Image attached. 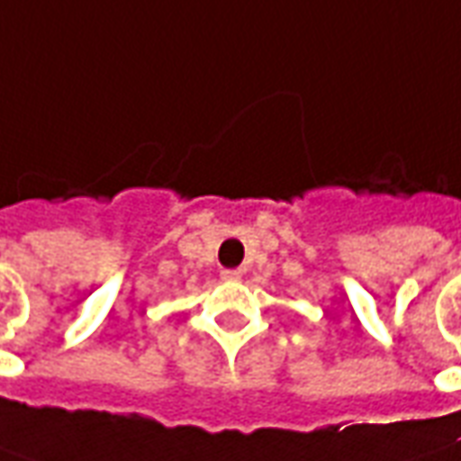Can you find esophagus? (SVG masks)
Instances as JSON below:
<instances>
[{"mask_svg": "<svg viewBox=\"0 0 461 461\" xmlns=\"http://www.w3.org/2000/svg\"><path fill=\"white\" fill-rule=\"evenodd\" d=\"M243 277V272L240 270H223L221 272V280H226V282H238Z\"/></svg>", "mask_w": 461, "mask_h": 461, "instance_id": "esophagus-1", "label": "esophagus"}]
</instances>
